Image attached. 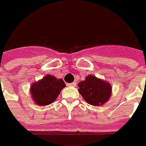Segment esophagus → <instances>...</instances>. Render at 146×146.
Segmentation results:
<instances>
[{"label":"esophagus","mask_w":146,"mask_h":146,"mask_svg":"<svg viewBox=\"0 0 146 146\" xmlns=\"http://www.w3.org/2000/svg\"><path fill=\"white\" fill-rule=\"evenodd\" d=\"M76 86V82H72V83H69L68 84V86Z\"/></svg>","instance_id":"34e87169"}]
</instances>
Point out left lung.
<instances>
[{
	"label": "left lung",
	"mask_w": 146,
	"mask_h": 146,
	"mask_svg": "<svg viewBox=\"0 0 146 146\" xmlns=\"http://www.w3.org/2000/svg\"><path fill=\"white\" fill-rule=\"evenodd\" d=\"M79 93L88 104L99 106L109 101L112 94V86L107 81L93 75L87 76L78 85Z\"/></svg>",
	"instance_id": "obj_1"
}]
</instances>
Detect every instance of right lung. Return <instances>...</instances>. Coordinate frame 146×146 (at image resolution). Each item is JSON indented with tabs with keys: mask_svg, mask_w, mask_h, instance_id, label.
Returning a JSON list of instances; mask_svg holds the SVG:
<instances>
[{
	"mask_svg": "<svg viewBox=\"0 0 146 146\" xmlns=\"http://www.w3.org/2000/svg\"><path fill=\"white\" fill-rule=\"evenodd\" d=\"M65 84L62 79H57L52 75H46L41 80L31 85L30 93L36 105L44 106L52 104L56 100Z\"/></svg>",
	"mask_w": 146,
	"mask_h": 146,
	"instance_id": "add662e5",
	"label": "right lung"
}]
</instances>
